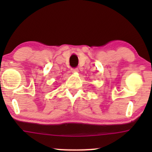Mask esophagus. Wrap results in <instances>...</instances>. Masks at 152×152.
<instances>
[{
    "instance_id": "obj_1",
    "label": "esophagus",
    "mask_w": 152,
    "mask_h": 152,
    "mask_svg": "<svg viewBox=\"0 0 152 152\" xmlns=\"http://www.w3.org/2000/svg\"><path fill=\"white\" fill-rule=\"evenodd\" d=\"M71 72L73 73H78V72H79V69H78V68H72L71 69Z\"/></svg>"
}]
</instances>
